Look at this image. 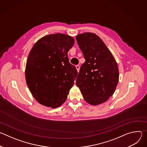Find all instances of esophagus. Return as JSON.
<instances>
[{
	"label": "esophagus",
	"mask_w": 147,
	"mask_h": 147,
	"mask_svg": "<svg viewBox=\"0 0 147 147\" xmlns=\"http://www.w3.org/2000/svg\"><path fill=\"white\" fill-rule=\"evenodd\" d=\"M76 69H77V71L79 72V71H80V66H79V65H77V66H76Z\"/></svg>",
	"instance_id": "1"
}]
</instances>
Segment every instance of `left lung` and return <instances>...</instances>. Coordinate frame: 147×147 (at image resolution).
I'll return each instance as SVG.
<instances>
[{"label": "left lung", "mask_w": 147, "mask_h": 147, "mask_svg": "<svg viewBox=\"0 0 147 147\" xmlns=\"http://www.w3.org/2000/svg\"><path fill=\"white\" fill-rule=\"evenodd\" d=\"M86 59L76 80L84 100L91 105L108 100L115 92L119 78L117 62L101 38L94 33L76 36Z\"/></svg>", "instance_id": "8db88e82"}]
</instances>
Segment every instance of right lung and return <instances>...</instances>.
Wrapping results in <instances>:
<instances>
[{"mask_svg":"<svg viewBox=\"0 0 147 147\" xmlns=\"http://www.w3.org/2000/svg\"><path fill=\"white\" fill-rule=\"evenodd\" d=\"M74 44V38L68 35L50 34L39 39L29 53L26 82L32 96L44 106H61L74 85L78 72L67 55Z\"/></svg>","mask_w":147,"mask_h":147,"instance_id":"obj_1","label":"right lung"}]
</instances>
